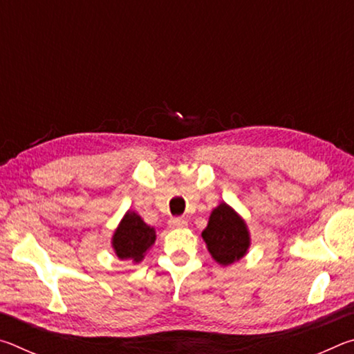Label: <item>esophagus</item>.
I'll return each mask as SVG.
<instances>
[{
    "instance_id": "1",
    "label": "esophagus",
    "mask_w": 354,
    "mask_h": 354,
    "mask_svg": "<svg viewBox=\"0 0 354 354\" xmlns=\"http://www.w3.org/2000/svg\"><path fill=\"white\" fill-rule=\"evenodd\" d=\"M169 225H170V227H185L187 226V221H185L184 218L176 217V218H170Z\"/></svg>"
}]
</instances>
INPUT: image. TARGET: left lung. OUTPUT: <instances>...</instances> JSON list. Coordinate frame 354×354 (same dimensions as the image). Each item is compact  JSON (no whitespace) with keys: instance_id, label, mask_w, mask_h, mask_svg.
Masks as SVG:
<instances>
[{"instance_id":"left-lung-1","label":"left lung","mask_w":354,"mask_h":354,"mask_svg":"<svg viewBox=\"0 0 354 354\" xmlns=\"http://www.w3.org/2000/svg\"><path fill=\"white\" fill-rule=\"evenodd\" d=\"M201 237L212 259L223 267L241 261L251 247L247 221L225 201L212 209Z\"/></svg>"}]
</instances>
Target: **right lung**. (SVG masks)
Returning <instances> with one entry per match:
<instances>
[{"mask_svg":"<svg viewBox=\"0 0 354 354\" xmlns=\"http://www.w3.org/2000/svg\"><path fill=\"white\" fill-rule=\"evenodd\" d=\"M156 242V230L136 211H127L111 237V247L120 261L139 263Z\"/></svg>","mask_w":354,"mask_h":354,"instance_id":"add662e5","label":"right lung"}]
</instances>
